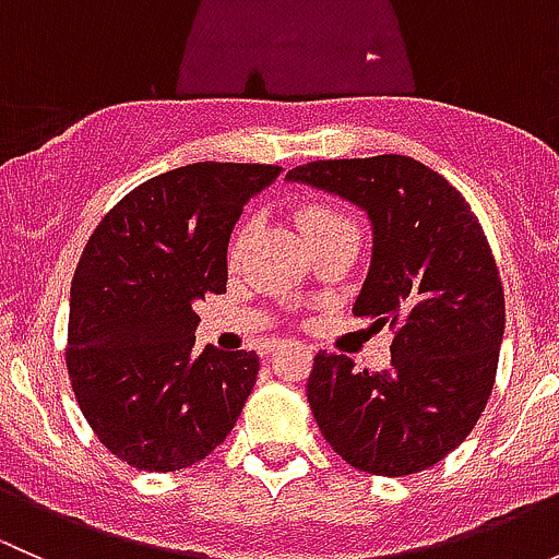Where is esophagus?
I'll list each match as a JSON object with an SVG mask.
<instances>
[{
    "label": "esophagus",
    "instance_id": "esophagus-1",
    "mask_svg": "<svg viewBox=\"0 0 559 559\" xmlns=\"http://www.w3.org/2000/svg\"><path fill=\"white\" fill-rule=\"evenodd\" d=\"M278 346H281V343L273 341V343H270V346H267V352H275V348H278Z\"/></svg>",
    "mask_w": 559,
    "mask_h": 559
}]
</instances>
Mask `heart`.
<instances>
[{
    "mask_svg": "<svg viewBox=\"0 0 559 559\" xmlns=\"http://www.w3.org/2000/svg\"><path fill=\"white\" fill-rule=\"evenodd\" d=\"M300 227H302V233L311 238V243H316V240L324 238V235L337 233V229L354 227V224L348 222V216H343L341 211H335V207L308 205V207H302V213H300ZM248 233H251V227L246 224V227L235 235V253H238L240 246L246 243Z\"/></svg>",
    "mask_w": 559,
    "mask_h": 559,
    "instance_id": "obj_1",
    "label": "heart"
}]
</instances>
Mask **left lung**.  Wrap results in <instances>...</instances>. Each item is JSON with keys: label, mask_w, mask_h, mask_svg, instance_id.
I'll list each match as a JSON object with an SVG mask.
<instances>
[{"label": "left lung", "mask_w": 559, "mask_h": 559, "mask_svg": "<svg viewBox=\"0 0 559 559\" xmlns=\"http://www.w3.org/2000/svg\"><path fill=\"white\" fill-rule=\"evenodd\" d=\"M286 180L368 213L373 257L354 313L394 330L381 373L316 354L308 403L321 436L373 476L432 467L473 430L498 373L506 300L481 224L443 175L411 156L308 162Z\"/></svg>", "instance_id": "1"}]
</instances>
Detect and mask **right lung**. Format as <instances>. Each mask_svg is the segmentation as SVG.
<instances>
[{"instance_id":"obj_1","label":"right lung","mask_w":559,"mask_h":559,"mask_svg":"<svg viewBox=\"0 0 559 559\" xmlns=\"http://www.w3.org/2000/svg\"><path fill=\"white\" fill-rule=\"evenodd\" d=\"M273 165L197 162L145 180L99 222L70 289L67 370L105 449L138 471L205 460L257 384L253 352H194V302L227 292V246Z\"/></svg>"}]
</instances>
